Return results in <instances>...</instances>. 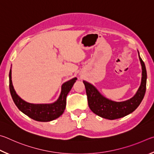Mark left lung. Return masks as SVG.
<instances>
[{
    "label": "left lung",
    "instance_id": "1",
    "mask_svg": "<svg viewBox=\"0 0 154 154\" xmlns=\"http://www.w3.org/2000/svg\"><path fill=\"white\" fill-rule=\"evenodd\" d=\"M139 54L142 68L141 85L133 97L124 101H115L101 95L95 86L84 80L87 92L88 104L94 114L108 120L125 117L133 112L141 103L146 91L147 71L145 65Z\"/></svg>",
    "mask_w": 154,
    "mask_h": 154
}]
</instances>
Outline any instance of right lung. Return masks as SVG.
<instances>
[{"label":"right lung","mask_w":154,"mask_h":154,"mask_svg":"<svg viewBox=\"0 0 154 154\" xmlns=\"http://www.w3.org/2000/svg\"><path fill=\"white\" fill-rule=\"evenodd\" d=\"M77 80L74 78L64 82L57 100L51 103H31L21 99L14 89L11 80V67L9 72V89L11 95L17 108L32 119L38 122H49L63 114L66 106V97Z\"/></svg>","instance_id":"obj_1"}]
</instances>
